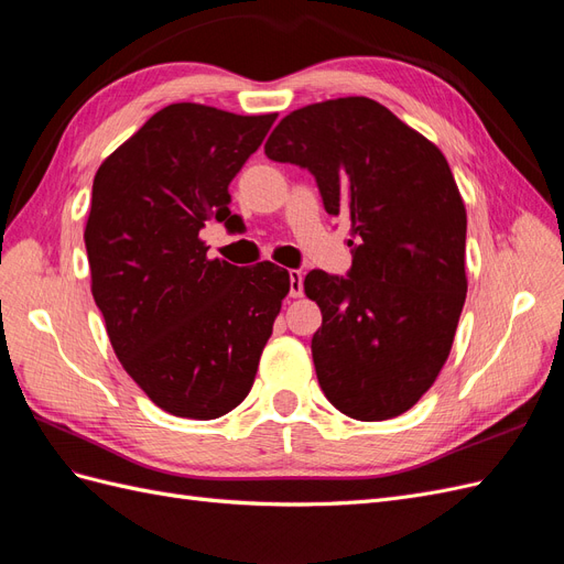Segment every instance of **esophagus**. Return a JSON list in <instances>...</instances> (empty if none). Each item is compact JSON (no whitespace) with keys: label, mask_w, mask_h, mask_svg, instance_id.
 I'll return each instance as SVG.
<instances>
[{"label":"esophagus","mask_w":564,"mask_h":564,"mask_svg":"<svg viewBox=\"0 0 564 564\" xmlns=\"http://www.w3.org/2000/svg\"><path fill=\"white\" fill-rule=\"evenodd\" d=\"M289 296L292 299L303 296V272L301 270H289Z\"/></svg>","instance_id":"esophagus-1"}]
</instances>
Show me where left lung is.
Segmentation results:
<instances>
[{
	"instance_id": "obj_1",
	"label": "left lung",
	"mask_w": 564,
	"mask_h": 564,
	"mask_svg": "<svg viewBox=\"0 0 564 564\" xmlns=\"http://www.w3.org/2000/svg\"><path fill=\"white\" fill-rule=\"evenodd\" d=\"M265 155L308 169L327 214L350 220L348 278L303 282L322 311L319 388L357 421L404 414L445 367L468 292L466 207L445 155L365 96L289 112Z\"/></svg>"
}]
</instances>
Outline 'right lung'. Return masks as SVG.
Instances as JSON below:
<instances>
[{
  "label": "right lung",
  "mask_w": 564,
  "mask_h": 564,
  "mask_svg": "<svg viewBox=\"0 0 564 564\" xmlns=\"http://www.w3.org/2000/svg\"><path fill=\"white\" fill-rule=\"evenodd\" d=\"M275 117L166 106L94 176V301L129 377L181 419H218L249 395L289 294L284 268L209 259L199 240L209 218L240 220L228 185Z\"/></svg>",
  "instance_id": "obj_1"
}]
</instances>
